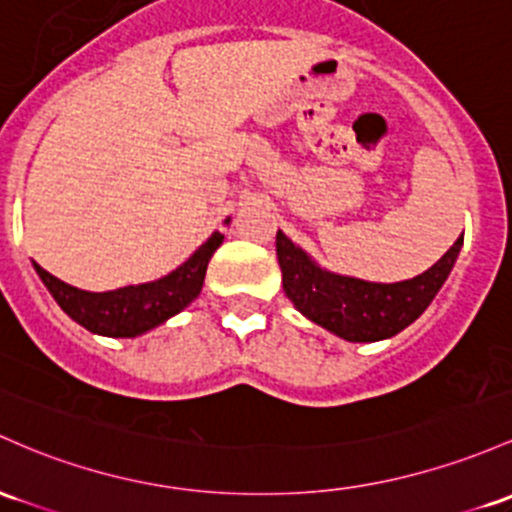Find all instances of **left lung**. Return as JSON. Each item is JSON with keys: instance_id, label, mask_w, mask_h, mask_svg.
<instances>
[{"instance_id": "obj_1", "label": "left lung", "mask_w": 512, "mask_h": 512, "mask_svg": "<svg viewBox=\"0 0 512 512\" xmlns=\"http://www.w3.org/2000/svg\"><path fill=\"white\" fill-rule=\"evenodd\" d=\"M462 245L464 235L428 272L396 284L364 282L328 272L291 243L282 230L277 233V260L286 296L303 316L342 340L376 342L401 333L430 306L452 272Z\"/></svg>"}]
</instances>
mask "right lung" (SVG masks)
<instances>
[{
	"instance_id": "1",
	"label": "right lung",
	"mask_w": 512,
	"mask_h": 512,
	"mask_svg": "<svg viewBox=\"0 0 512 512\" xmlns=\"http://www.w3.org/2000/svg\"><path fill=\"white\" fill-rule=\"evenodd\" d=\"M221 243L223 233L216 230L182 267H177L167 277L157 279V282L104 291V294L82 291L77 286L60 282L41 265H36V272L48 286L53 299L58 301V306L89 333L106 335V338H136V335L148 333L165 323L167 318L187 308L199 296L206 267Z\"/></svg>"
}]
</instances>
